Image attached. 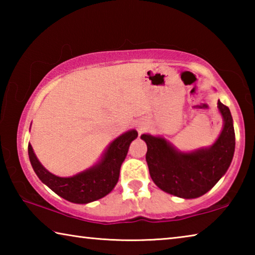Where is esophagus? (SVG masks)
Segmentation results:
<instances>
[{"label":"esophagus","instance_id":"1","mask_svg":"<svg viewBox=\"0 0 255 255\" xmlns=\"http://www.w3.org/2000/svg\"><path fill=\"white\" fill-rule=\"evenodd\" d=\"M144 129H145V128H144L143 126H140V127H139V131H143V130H144Z\"/></svg>","mask_w":255,"mask_h":255}]
</instances>
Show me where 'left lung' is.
Returning <instances> with one entry per match:
<instances>
[{
	"instance_id": "left-lung-1",
	"label": "left lung",
	"mask_w": 255,
	"mask_h": 255,
	"mask_svg": "<svg viewBox=\"0 0 255 255\" xmlns=\"http://www.w3.org/2000/svg\"><path fill=\"white\" fill-rule=\"evenodd\" d=\"M223 129L209 147L181 152L161 136L143 133L150 178L164 192L193 199L208 192L230 167L235 150V131L228 107L217 103Z\"/></svg>"
}]
</instances>
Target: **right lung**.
Returning a JSON list of instances; mask_svg holds the SVG:
<instances>
[{"label": "right lung", "mask_w": 255, "mask_h": 255, "mask_svg": "<svg viewBox=\"0 0 255 255\" xmlns=\"http://www.w3.org/2000/svg\"><path fill=\"white\" fill-rule=\"evenodd\" d=\"M137 136L138 132L135 129L124 132L111 141L93 166L67 178H60L47 171L37 158L30 143L28 145L29 159L34 173L56 195L74 204H89L106 197L114 190L129 146Z\"/></svg>", "instance_id": "right-lung-1"}]
</instances>
